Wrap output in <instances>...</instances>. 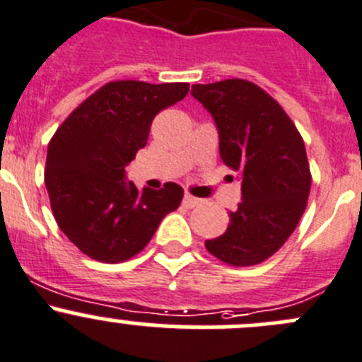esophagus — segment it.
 I'll use <instances>...</instances> for the list:
<instances>
[{
    "label": "esophagus",
    "instance_id": "obj_1",
    "mask_svg": "<svg viewBox=\"0 0 362 362\" xmlns=\"http://www.w3.org/2000/svg\"><path fill=\"white\" fill-rule=\"evenodd\" d=\"M184 206L185 209H194V206H198L199 203H202V199H198V198H194V196H191V194H185L184 196Z\"/></svg>",
    "mask_w": 362,
    "mask_h": 362
}]
</instances>
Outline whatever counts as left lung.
<instances>
[{"mask_svg":"<svg viewBox=\"0 0 362 362\" xmlns=\"http://www.w3.org/2000/svg\"><path fill=\"white\" fill-rule=\"evenodd\" d=\"M191 95L214 118L221 159L242 182L228 230L205 247L230 265H256L288 240L306 209L311 175L304 141L283 107L249 81L192 84Z\"/></svg>","mask_w":362,"mask_h":362,"instance_id":"8db88e82","label":"left lung"}]
</instances>
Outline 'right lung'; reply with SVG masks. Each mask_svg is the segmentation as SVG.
<instances>
[{
    "label": "right lung",
    "mask_w": 362,
    "mask_h": 362,
    "mask_svg": "<svg viewBox=\"0 0 362 362\" xmlns=\"http://www.w3.org/2000/svg\"><path fill=\"white\" fill-rule=\"evenodd\" d=\"M187 92V83H107L52 136L45 160L52 214L66 238L90 258H132L180 205V185L168 182L159 191H138L127 182L125 166L146 146L156 115Z\"/></svg>",
    "instance_id": "add662e5"
}]
</instances>
